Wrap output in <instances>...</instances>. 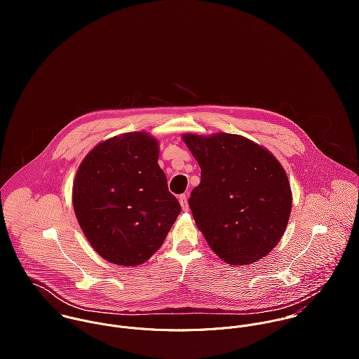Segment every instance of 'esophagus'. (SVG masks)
<instances>
[{
  "label": "esophagus",
  "mask_w": 359,
  "mask_h": 359,
  "mask_svg": "<svg viewBox=\"0 0 359 359\" xmlns=\"http://www.w3.org/2000/svg\"><path fill=\"white\" fill-rule=\"evenodd\" d=\"M180 205L182 207V210L184 211H188L189 210V205H188V198H187V195H181L180 196Z\"/></svg>",
  "instance_id": "1"
}]
</instances>
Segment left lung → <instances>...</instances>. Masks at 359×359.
<instances>
[{
	"mask_svg": "<svg viewBox=\"0 0 359 359\" xmlns=\"http://www.w3.org/2000/svg\"><path fill=\"white\" fill-rule=\"evenodd\" d=\"M201 165L189 207L211 250L231 265L266 256L285 233L292 189L276 157L236 134H184Z\"/></svg>",
	"mask_w": 359,
	"mask_h": 359,
	"instance_id": "left-lung-1",
	"label": "left lung"
}]
</instances>
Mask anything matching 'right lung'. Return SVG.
<instances>
[{
    "mask_svg": "<svg viewBox=\"0 0 359 359\" xmlns=\"http://www.w3.org/2000/svg\"><path fill=\"white\" fill-rule=\"evenodd\" d=\"M157 158L154 137L127 133L98 144L77 170V221L94 250L111 264L148 261L181 212Z\"/></svg>",
    "mask_w": 359,
    "mask_h": 359,
    "instance_id": "right-lung-1",
    "label": "right lung"
}]
</instances>
